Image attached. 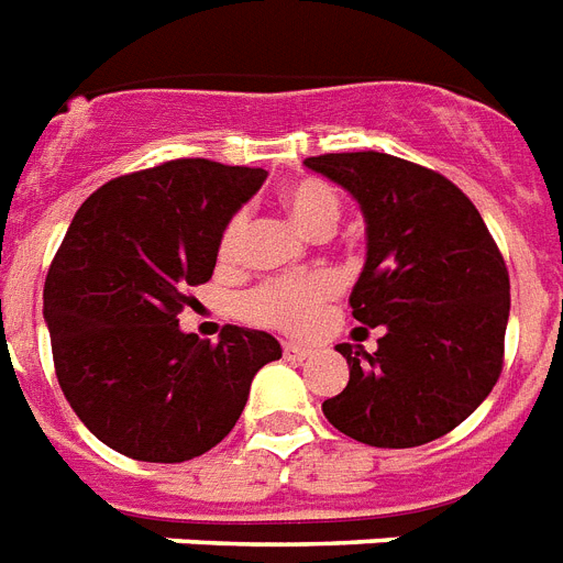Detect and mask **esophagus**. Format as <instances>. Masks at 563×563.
<instances>
[{"label":"esophagus","mask_w":563,"mask_h":563,"mask_svg":"<svg viewBox=\"0 0 563 563\" xmlns=\"http://www.w3.org/2000/svg\"><path fill=\"white\" fill-rule=\"evenodd\" d=\"M282 354H285L287 362H301L310 356V347L296 345V342H285V345H282Z\"/></svg>","instance_id":"34e87169"}]
</instances>
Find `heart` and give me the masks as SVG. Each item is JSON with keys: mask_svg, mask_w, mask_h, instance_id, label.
I'll list each match as a JSON object with an SVG mask.
<instances>
[{"mask_svg": "<svg viewBox=\"0 0 563 563\" xmlns=\"http://www.w3.org/2000/svg\"><path fill=\"white\" fill-rule=\"evenodd\" d=\"M282 207L296 221V227L313 235V239H328L333 227H336L339 216H342L339 195L324 180L316 178H301L290 184L282 192ZM244 232H247V216L244 212L227 221L221 241H218L221 262H232L239 255ZM333 290H336V285L324 273L276 278V282H267V285L250 290L241 299V313L255 324H267V328H278V331L290 333H305L313 328L316 316H319L324 301L331 299Z\"/></svg>", "mask_w": 563, "mask_h": 563, "instance_id": "heart-1", "label": "heart"}]
</instances>
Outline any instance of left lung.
<instances>
[{"mask_svg":"<svg viewBox=\"0 0 563 563\" xmlns=\"http://www.w3.org/2000/svg\"><path fill=\"white\" fill-rule=\"evenodd\" d=\"M365 218L354 319L376 351L336 345L351 379L324 399L333 429L376 449L443 438L489 397L504 365L509 273L481 212L426 166L385 152L308 157Z\"/></svg>","mask_w":563,"mask_h":563,"instance_id":"left-lung-1","label":"left lung"}]
</instances>
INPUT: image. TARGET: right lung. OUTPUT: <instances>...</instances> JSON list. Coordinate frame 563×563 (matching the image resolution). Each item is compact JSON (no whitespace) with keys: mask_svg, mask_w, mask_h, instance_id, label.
Here are the masks:
<instances>
[{"mask_svg":"<svg viewBox=\"0 0 563 563\" xmlns=\"http://www.w3.org/2000/svg\"><path fill=\"white\" fill-rule=\"evenodd\" d=\"M267 172L166 161L86 198L54 255L42 316L59 388L91 434L146 463L209 452L282 356L276 336L227 324L218 345L184 333L187 287L212 278L227 221Z\"/></svg>","mask_w":563,"mask_h":563,"instance_id":"add662e5","label":"right lung"}]
</instances>
